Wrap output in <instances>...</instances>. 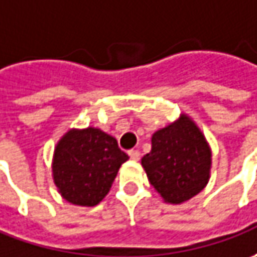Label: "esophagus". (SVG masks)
<instances>
[{
	"label": "esophagus",
	"mask_w": 257,
	"mask_h": 257,
	"mask_svg": "<svg viewBox=\"0 0 257 257\" xmlns=\"http://www.w3.org/2000/svg\"><path fill=\"white\" fill-rule=\"evenodd\" d=\"M128 155L131 159H134V161H138L139 158H141V154H139V151H137V149H131V151H128Z\"/></svg>",
	"instance_id": "esophagus-1"
}]
</instances>
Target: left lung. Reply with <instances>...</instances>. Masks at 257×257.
Here are the masks:
<instances>
[{
  "label": "left lung",
  "instance_id": "obj_1",
  "mask_svg": "<svg viewBox=\"0 0 257 257\" xmlns=\"http://www.w3.org/2000/svg\"><path fill=\"white\" fill-rule=\"evenodd\" d=\"M212 154L199 128L182 115L152 135V149L142 166L155 190L168 203L189 200L206 186Z\"/></svg>",
  "mask_w": 257,
  "mask_h": 257
}]
</instances>
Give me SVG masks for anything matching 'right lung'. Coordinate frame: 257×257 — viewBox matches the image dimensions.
Masks as SVG:
<instances>
[{"label": "right lung", "instance_id": "right-lung-1", "mask_svg": "<svg viewBox=\"0 0 257 257\" xmlns=\"http://www.w3.org/2000/svg\"><path fill=\"white\" fill-rule=\"evenodd\" d=\"M128 159L116 139L101 129H72L55 148L54 182L72 205L95 206L108 195L120 165Z\"/></svg>", "mask_w": 257, "mask_h": 257}]
</instances>
